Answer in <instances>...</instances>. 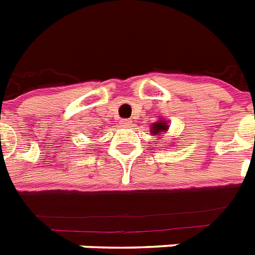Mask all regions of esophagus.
<instances>
[{
    "label": "esophagus",
    "mask_w": 255,
    "mask_h": 255,
    "mask_svg": "<svg viewBox=\"0 0 255 255\" xmlns=\"http://www.w3.org/2000/svg\"><path fill=\"white\" fill-rule=\"evenodd\" d=\"M120 124H122V127H126V128H129L132 126V122L131 120H122V122H120Z\"/></svg>",
    "instance_id": "1"
}]
</instances>
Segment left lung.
Returning a JSON list of instances; mask_svg holds the SVG:
<instances>
[{
  "mask_svg": "<svg viewBox=\"0 0 255 255\" xmlns=\"http://www.w3.org/2000/svg\"><path fill=\"white\" fill-rule=\"evenodd\" d=\"M168 129H169V124H168V120H165L164 118H160L156 123L151 126V133L153 136H163V133L168 132Z\"/></svg>",
  "mask_w": 255,
  "mask_h": 255,
  "instance_id": "left-lung-1",
  "label": "left lung"
}]
</instances>
